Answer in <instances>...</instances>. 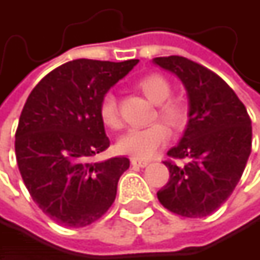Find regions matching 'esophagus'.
<instances>
[{"mask_svg": "<svg viewBox=\"0 0 260 260\" xmlns=\"http://www.w3.org/2000/svg\"><path fill=\"white\" fill-rule=\"evenodd\" d=\"M131 164L134 167H146L149 164V161H143V159H137V158H132L131 159Z\"/></svg>", "mask_w": 260, "mask_h": 260, "instance_id": "esophagus-1", "label": "esophagus"}]
</instances>
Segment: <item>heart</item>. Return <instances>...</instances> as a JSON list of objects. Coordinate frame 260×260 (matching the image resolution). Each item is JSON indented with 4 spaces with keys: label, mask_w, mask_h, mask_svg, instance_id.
<instances>
[{
    "label": "heart",
    "mask_w": 260,
    "mask_h": 260,
    "mask_svg": "<svg viewBox=\"0 0 260 260\" xmlns=\"http://www.w3.org/2000/svg\"><path fill=\"white\" fill-rule=\"evenodd\" d=\"M137 88L155 105L156 116L172 129H181L186 122V107L181 99L169 98L172 93L170 81L159 74H147L137 81ZM99 117L110 129H120L122 119L117 99L113 93H107L99 104ZM170 132L162 123H155L144 129H132L117 141V150L137 159H149L155 156L169 141Z\"/></svg>",
    "instance_id": "obj_1"
}]
</instances>
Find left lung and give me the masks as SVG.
Segmentation results:
<instances>
[{"mask_svg":"<svg viewBox=\"0 0 260 260\" xmlns=\"http://www.w3.org/2000/svg\"><path fill=\"white\" fill-rule=\"evenodd\" d=\"M153 63L181 79L188 96V123L164 161L170 179L156 196L164 208L202 218L232 194L251 152V120L235 91L212 71L185 57H156Z\"/></svg>","mask_w":260,"mask_h":260,"instance_id":"1","label":"left lung"}]
</instances>
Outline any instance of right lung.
<instances>
[{"label": "right lung", "instance_id": "right-lung-1", "mask_svg": "<svg viewBox=\"0 0 260 260\" xmlns=\"http://www.w3.org/2000/svg\"><path fill=\"white\" fill-rule=\"evenodd\" d=\"M138 63L79 58L49 72L29 93L16 129V161L26 189L55 223L84 228L113 205L125 156L94 162L110 146L99 104Z\"/></svg>", "mask_w": 260, "mask_h": 260}]
</instances>
